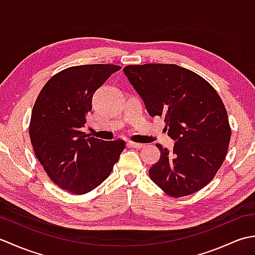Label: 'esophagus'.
I'll use <instances>...</instances> for the list:
<instances>
[{
  "instance_id": "esophagus-1",
  "label": "esophagus",
  "mask_w": 255,
  "mask_h": 255,
  "mask_svg": "<svg viewBox=\"0 0 255 255\" xmlns=\"http://www.w3.org/2000/svg\"><path fill=\"white\" fill-rule=\"evenodd\" d=\"M128 145H130L132 148H136V149H141L144 144L142 143H137V142H132V141H129Z\"/></svg>"
}]
</instances>
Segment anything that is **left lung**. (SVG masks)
<instances>
[{
  "instance_id": "obj_1",
  "label": "left lung",
  "mask_w": 255,
  "mask_h": 255,
  "mask_svg": "<svg viewBox=\"0 0 255 255\" xmlns=\"http://www.w3.org/2000/svg\"><path fill=\"white\" fill-rule=\"evenodd\" d=\"M124 72L142 97L150 116H163L176 140L171 151L156 143L160 159L150 178L172 197L200 191L226 159L231 137L228 114L213 85L176 64L126 66Z\"/></svg>"
}]
</instances>
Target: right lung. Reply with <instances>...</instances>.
<instances>
[{"label":"right lung","instance_id":"add662e5","mask_svg":"<svg viewBox=\"0 0 255 255\" xmlns=\"http://www.w3.org/2000/svg\"><path fill=\"white\" fill-rule=\"evenodd\" d=\"M122 67L84 64L53 75L32 107L29 137L47 175L71 194L93 191L110 176L125 149L122 139L104 141L82 131L94 92Z\"/></svg>","mask_w":255,"mask_h":255}]
</instances>
